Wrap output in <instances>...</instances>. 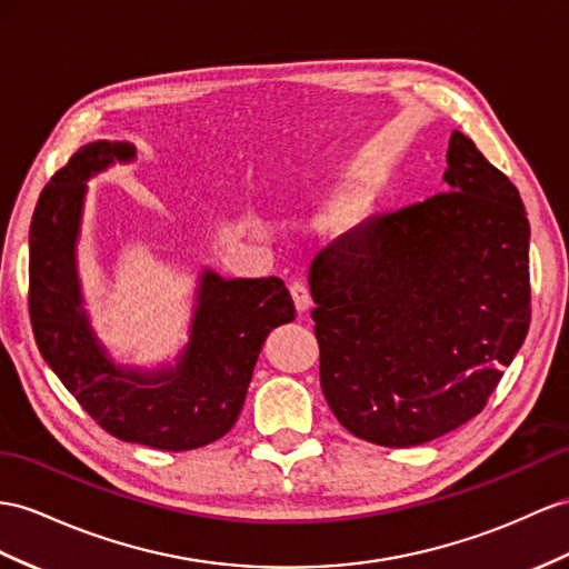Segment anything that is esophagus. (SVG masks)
Wrapping results in <instances>:
<instances>
[{
  "mask_svg": "<svg viewBox=\"0 0 569 569\" xmlns=\"http://www.w3.org/2000/svg\"><path fill=\"white\" fill-rule=\"evenodd\" d=\"M288 290H290V296H293V302H296V308H298L300 315L310 308V290L300 279L288 281Z\"/></svg>",
  "mask_w": 569,
  "mask_h": 569,
  "instance_id": "esophagus-1",
  "label": "esophagus"
}]
</instances>
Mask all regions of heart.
Returning <instances> with one entry per match:
<instances>
[{
    "label": "heart",
    "mask_w": 569,
    "mask_h": 569,
    "mask_svg": "<svg viewBox=\"0 0 569 569\" xmlns=\"http://www.w3.org/2000/svg\"><path fill=\"white\" fill-rule=\"evenodd\" d=\"M362 203L360 201H351V203H343V207L333 216V228L337 230H351L360 223L362 218Z\"/></svg>",
    "instance_id": "1"
}]
</instances>
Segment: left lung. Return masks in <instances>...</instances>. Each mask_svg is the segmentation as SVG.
<instances>
[{
  "instance_id": "1",
  "label": "left lung",
  "mask_w": 569,
  "mask_h": 569,
  "mask_svg": "<svg viewBox=\"0 0 569 569\" xmlns=\"http://www.w3.org/2000/svg\"><path fill=\"white\" fill-rule=\"evenodd\" d=\"M447 166L449 192L368 218L310 267L325 399L372 445H423L478 416L529 331L517 187L461 132Z\"/></svg>"
}]
</instances>
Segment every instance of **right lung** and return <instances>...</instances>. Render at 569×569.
Segmentation results:
<instances>
[{"mask_svg":"<svg viewBox=\"0 0 569 569\" xmlns=\"http://www.w3.org/2000/svg\"><path fill=\"white\" fill-rule=\"evenodd\" d=\"M132 158L129 143H86L42 189L31 221L28 312L42 358L100 428L122 442L197 449L236 426L261 343L296 319V305L276 276L223 281L207 271L178 366L158 372L114 366L81 310L74 244L83 180Z\"/></svg>","mask_w":569,"mask_h":569,"instance_id":"1","label":"right lung"}]
</instances>
